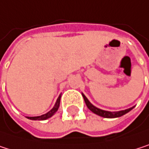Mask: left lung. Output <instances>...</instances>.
<instances>
[{"mask_svg":"<svg viewBox=\"0 0 149 149\" xmlns=\"http://www.w3.org/2000/svg\"><path fill=\"white\" fill-rule=\"evenodd\" d=\"M83 97H84V100H85V102L86 104V107H88V109H90L93 113H96L97 115H100L101 117H104V118H116V117H120L124 114H126L127 113H128L129 111H131L133 109L132 108H129V109H127V110H124V111H120V112H108V111H104V110H101V109H99L97 107H95L94 106H93L89 100L86 99V97L83 94Z\"/></svg>","mask_w":149,"mask_h":149,"instance_id":"obj_1","label":"left lung"}]
</instances>
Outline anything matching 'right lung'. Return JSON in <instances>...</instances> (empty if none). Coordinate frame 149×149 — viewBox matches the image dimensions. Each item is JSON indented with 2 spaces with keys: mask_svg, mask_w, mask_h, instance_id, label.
<instances>
[{
  "mask_svg": "<svg viewBox=\"0 0 149 149\" xmlns=\"http://www.w3.org/2000/svg\"><path fill=\"white\" fill-rule=\"evenodd\" d=\"M60 98H61V96H59L58 99L56 100V102L55 107H54L49 113H47L46 114H43V115H41V116H36V117H27V118L29 119V120H43L49 119V118L51 117L53 114H55V113H56V111L58 110V108H59V104H60Z\"/></svg>",
  "mask_w": 149,
  "mask_h": 149,
  "instance_id": "1",
  "label": "right lung"
}]
</instances>
